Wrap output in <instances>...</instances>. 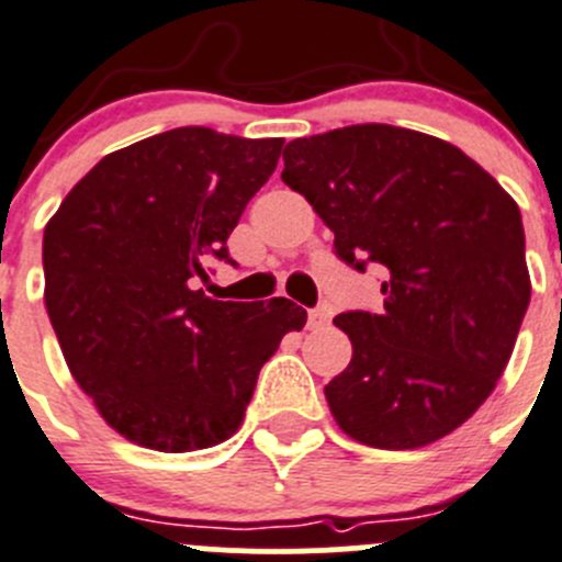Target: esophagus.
Masks as SVG:
<instances>
[{"label": "esophagus", "instance_id": "1", "mask_svg": "<svg viewBox=\"0 0 562 562\" xmlns=\"http://www.w3.org/2000/svg\"><path fill=\"white\" fill-rule=\"evenodd\" d=\"M329 324V313L324 307H316V311L307 313V329H324Z\"/></svg>", "mask_w": 562, "mask_h": 562}]
</instances>
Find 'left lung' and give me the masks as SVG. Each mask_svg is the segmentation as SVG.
Returning <instances> with one entry per match:
<instances>
[{
  "instance_id": "obj_1",
  "label": "left lung",
  "mask_w": 562,
  "mask_h": 562,
  "mask_svg": "<svg viewBox=\"0 0 562 562\" xmlns=\"http://www.w3.org/2000/svg\"><path fill=\"white\" fill-rule=\"evenodd\" d=\"M282 182L335 233V255L385 271L380 313H340L352 360L324 387L374 449L435 443L494 393L529 305L521 210L465 151L391 124L296 138Z\"/></svg>"
}]
</instances>
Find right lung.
<instances>
[{"label": "right lung", "instance_id": "1", "mask_svg": "<svg viewBox=\"0 0 562 562\" xmlns=\"http://www.w3.org/2000/svg\"><path fill=\"white\" fill-rule=\"evenodd\" d=\"M282 138L177 127L110 151L44 229V305L68 371L119 435L196 452L238 432L257 374L307 313L291 299L204 296L210 257Z\"/></svg>", "mask_w": 562, "mask_h": 562}]
</instances>
